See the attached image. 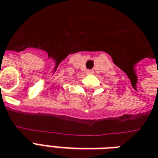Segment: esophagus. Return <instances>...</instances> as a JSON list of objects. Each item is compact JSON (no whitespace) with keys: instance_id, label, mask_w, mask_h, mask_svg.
Listing matches in <instances>:
<instances>
[{"instance_id":"34e87169","label":"esophagus","mask_w":158,"mask_h":158,"mask_svg":"<svg viewBox=\"0 0 158 158\" xmlns=\"http://www.w3.org/2000/svg\"><path fill=\"white\" fill-rule=\"evenodd\" d=\"M93 73H94V72L92 71V70H88V71H87V74H93Z\"/></svg>"}]
</instances>
